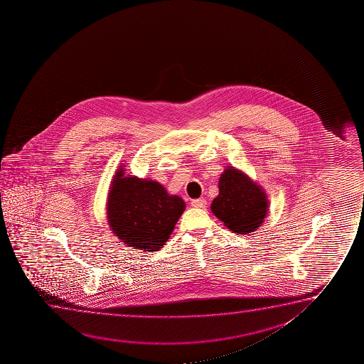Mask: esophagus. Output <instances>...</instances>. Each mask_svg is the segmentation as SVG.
<instances>
[{
	"mask_svg": "<svg viewBox=\"0 0 364 364\" xmlns=\"http://www.w3.org/2000/svg\"><path fill=\"white\" fill-rule=\"evenodd\" d=\"M191 206L198 208V209H205L206 208V200L205 199H194L191 201Z\"/></svg>",
	"mask_w": 364,
	"mask_h": 364,
	"instance_id": "obj_1",
	"label": "esophagus"
}]
</instances>
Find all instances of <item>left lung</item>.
Instances as JSON below:
<instances>
[{
	"label": "left lung",
	"mask_w": 364,
	"mask_h": 364,
	"mask_svg": "<svg viewBox=\"0 0 364 364\" xmlns=\"http://www.w3.org/2000/svg\"><path fill=\"white\" fill-rule=\"evenodd\" d=\"M211 210L236 234H250L262 224L267 200L259 185L236 169H226L219 180V196Z\"/></svg>",
	"instance_id": "obj_1"
}]
</instances>
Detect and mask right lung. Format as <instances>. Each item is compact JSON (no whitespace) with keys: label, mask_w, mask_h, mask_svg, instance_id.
<instances>
[{"label":"right lung","mask_w":364,"mask_h":364,"mask_svg":"<svg viewBox=\"0 0 364 364\" xmlns=\"http://www.w3.org/2000/svg\"><path fill=\"white\" fill-rule=\"evenodd\" d=\"M185 203L156 181L118 170L108 200V221L118 239L144 251H158L169 239Z\"/></svg>","instance_id":"1"}]
</instances>
